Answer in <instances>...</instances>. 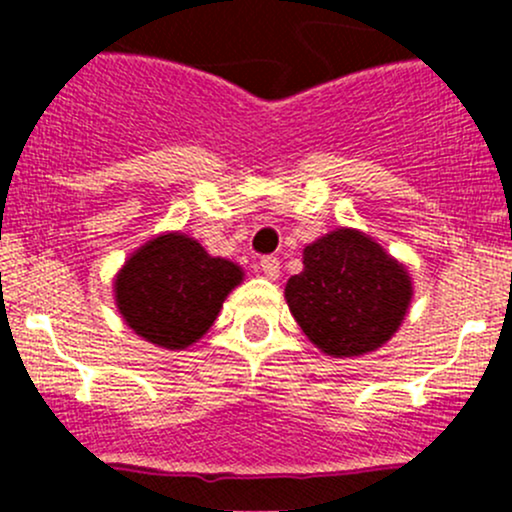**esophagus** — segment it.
<instances>
[{
	"instance_id": "obj_1",
	"label": "esophagus",
	"mask_w": 512,
	"mask_h": 512,
	"mask_svg": "<svg viewBox=\"0 0 512 512\" xmlns=\"http://www.w3.org/2000/svg\"><path fill=\"white\" fill-rule=\"evenodd\" d=\"M260 272L267 277V280H277V277H280V260H277V257H272V255L262 257Z\"/></svg>"
}]
</instances>
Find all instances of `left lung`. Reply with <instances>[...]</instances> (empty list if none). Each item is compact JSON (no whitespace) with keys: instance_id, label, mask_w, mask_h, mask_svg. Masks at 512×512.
Wrapping results in <instances>:
<instances>
[{"instance_id":"1","label":"left lung","mask_w":512,"mask_h":512,"mask_svg":"<svg viewBox=\"0 0 512 512\" xmlns=\"http://www.w3.org/2000/svg\"><path fill=\"white\" fill-rule=\"evenodd\" d=\"M304 270L285 299L309 342L329 356L376 352L394 337L411 304L406 267L369 235L339 227L304 247Z\"/></svg>"}]
</instances>
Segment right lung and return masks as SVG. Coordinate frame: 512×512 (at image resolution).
<instances>
[{
	"label": "right lung",
	"instance_id": "obj_1",
	"mask_svg": "<svg viewBox=\"0 0 512 512\" xmlns=\"http://www.w3.org/2000/svg\"><path fill=\"white\" fill-rule=\"evenodd\" d=\"M242 282V270L183 232H165L138 247L118 270L113 292L123 322L146 342L185 349L198 342Z\"/></svg>",
	"mask_w": 512,
	"mask_h": 512
}]
</instances>
